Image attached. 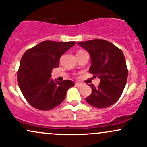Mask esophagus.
Masks as SVG:
<instances>
[{
  "mask_svg": "<svg viewBox=\"0 0 147 147\" xmlns=\"http://www.w3.org/2000/svg\"><path fill=\"white\" fill-rule=\"evenodd\" d=\"M75 86L78 87H81V86H82V84L80 82H76L75 83Z\"/></svg>",
  "mask_w": 147,
  "mask_h": 147,
  "instance_id": "1",
  "label": "esophagus"
}]
</instances>
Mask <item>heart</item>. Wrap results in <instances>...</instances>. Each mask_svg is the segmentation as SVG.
<instances>
[{"mask_svg": "<svg viewBox=\"0 0 147 147\" xmlns=\"http://www.w3.org/2000/svg\"><path fill=\"white\" fill-rule=\"evenodd\" d=\"M80 51H81V50H80ZM79 52H80V51H79Z\"/></svg>", "mask_w": 147, "mask_h": 147, "instance_id": "b5f03b06", "label": "heart"}]
</instances>
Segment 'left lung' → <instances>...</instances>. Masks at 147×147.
<instances>
[{
	"label": "left lung",
	"mask_w": 147,
	"mask_h": 147,
	"mask_svg": "<svg viewBox=\"0 0 147 147\" xmlns=\"http://www.w3.org/2000/svg\"><path fill=\"white\" fill-rule=\"evenodd\" d=\"M91 57L89 72L100 79L97 87L90 84L92 92L86 101L96 108H106L117 101L125 87L128 75L122 51L105 40L79 42Z\"/></svg>",
	"instance_id": "1"
}]
</instances>
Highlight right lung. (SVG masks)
I'll return each instance as SVG.
<instances>
[{"instance_id": "1", "label": "right lung", "mask_w": 147, "mask_h": 147, "mask_svg": "<svg viewBox=\"0 0 147 147\" xmlns=\"http://www.w3.org/2000/svg\"><path fill=\"white\" fill-rule=\"evenodd\" d=\"M75 42L46 40L23 54L18 71V83L28 103L40 110H50L63 102L67 91L74 87L72 81L55 82L53 68L59 67L60 58Z\"/></svg>"}]
</instances>
